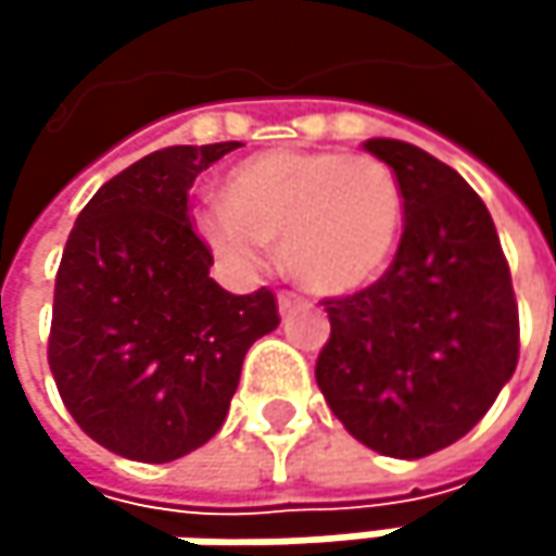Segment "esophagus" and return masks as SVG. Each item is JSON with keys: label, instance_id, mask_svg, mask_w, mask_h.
<instances>
[{"label": "esophagus", "instance_id": "esophagus-1", "mask_svg": "<svg viewBox=\"0 0 556 556\" xmlns=\"http://www.w3.org/2000/svg\"><path fill=\"white\" fill-rule=\"evenodd\" d=\"M277 305H279V312L286 315V312H292L295 305H302V299H299L295 292H279V295H277Z\"/></svg>", "mask_w": 556, "mask_h": 556}]
</instances>
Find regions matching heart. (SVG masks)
<instances>
[{
    "mask_svg": "<svg viewBox=\"0 0 556 556\" xmlns=\"http://www.w3.org/2000/svg\"><path fill=\"white\" fill-rule=\"evenodd\" d=\"M225 202L195 208L202 244L241 277L279 244L286 274L318 295L357 292L387 270L402 231V186L367 154L264 151L231 169Z\"/></svg>",
    "mask_w": 556,
    "mask_h": 556,
    "instance_id": "b5f03b06",
    "label": "heart"
}]
</instances>
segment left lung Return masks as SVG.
<instances>
[{
  "instance_id": "left-lung-1",
  "label": "left lung",
  "mask_w": 556,
  "mask_h": 556,
  "mask_svg": "<svg viewBox=\"0 0 556 556\" xmlns=\"http://www.w3.org/2000/svg\"><path fill=\"white\" fill-rule=\"evenodd\" d=\"M399 179L405 228L374 286L325 299L315 380L370 451L418 460L460 441L518 364V305L496 225L470 182L428 151L370 138Z\"/></svg>"
}]
</instances>
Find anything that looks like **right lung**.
Here are the masks:
<instances>
[{
    "label": "right lung",
    "instance_id": "add662e5",
    "mask_svg": "<svg viewBox=\"0 0 556 556\" xmlns=\"http://www.w3.org/2000/svg\"><path fill=\"white\" fill-rule=\"evenodd\" d=\"M241 148L176 144L112 176L79 212L54 286L48 364L73 421L112 454L167 464L222 425L248 348L279 325L270 289L208 277L189 225L202 169Z\"/></svg>",
    "mask_w": 556,
    "mask_h": 556
}]
</instances>
